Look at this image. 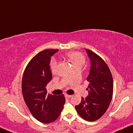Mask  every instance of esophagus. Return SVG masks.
Segmentation results:
<instances>
[{
  "label": "esophagus",
  "instance_id": "obj_1",
  "mask_svg": "<svg viewBox=\"0 0 133 133\" xmlns=\"http://www.w3.org/2000/svg\"><path fill=\"white\" fill-rule=\"evenodd\" d=\"M65 97L70 98V97H71V95H69V94H66L65 95Z\"/></svg>",
  "mask_w": 133,
  "mask_h": 133
}]
</instances>
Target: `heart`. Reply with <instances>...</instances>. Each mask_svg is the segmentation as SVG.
Wrapping results in <instances>:
<instances>
[{
	"label": "heart",
	"instance_id": "1",
	"mask_svg": "<svg viewBox=\"0 0 133 133\" xmlns=\"http://www.w3.org/2000/svg\"><path fill=\"white\" fill-rule=\"evenodd\" d=\"M67 57L73 63L74 68H80L84 66L86 63V57L79 52H70L67 54ZM57 67V62L55 60H52L50 62V68L52 73H55Z\"/></svg>",
	"mask_w": 133,
	"mask_h": 133
}]
</instances>
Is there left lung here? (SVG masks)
I'll use <instances>...</instances> for the list:
<instances>
[{
  "label": "left lung",
  "instance_id": "left-lung-1",
  "mask_svg": "<svg viewBox=\"0 0 133 133\" xmlns=\"http://www.w3.org/2000/svg\"><path fill=\"white\" fill-rule=\"evenodd\" d=\"M91 62L87 81L89 84L86 90L89 96L75 106L82 118L89 122L97 120L104 115L112 101L114 91L112 75L107 64L99 55L86 49Z\"/></svg>",
  "mask_w": 133,
  "mask_h": 133
}]
</instances>
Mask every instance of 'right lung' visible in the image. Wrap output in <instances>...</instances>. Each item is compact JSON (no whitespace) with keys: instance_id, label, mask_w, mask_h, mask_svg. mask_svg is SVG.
<instances>
[{"instance_id":"obj_1","label":"right lung","mask_w":133,"mask_h":133,"mask_svg":"<svg viewBox=\"0 0 133 133\" xmlns=\"http://www.w3.org/2000/svg\"><path fill=\"white\" fill-rule=\"evenodd\" d=\"M58 49H46L34 56L24 70L21 83L24 101L32 115L39 122L50 123L61 114L65 103L63 94H47L46 86L52 79L50 58Z\"/></svg>"}]
</instances>
